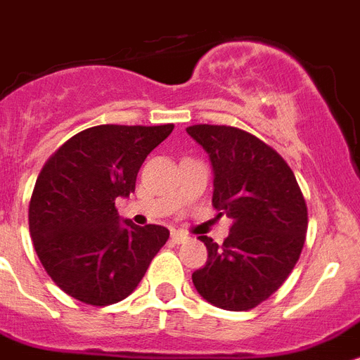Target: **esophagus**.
<instances>
[{
	"label": "esophagus",
	"instance_id": "34e87169",
	"mask_svg": "<svg viewBox=\"0 0 360 360\" xmlns=\"http://www.w3.org/2000/svg\"><path fill=\"white\" fill-rule=\"evenodd\" d=\"M188 234H185V232H181V231H174L172 232V241L174 243H185V241H188Z\"/></svg>",
	"mask_w": 360,
	"mask_h": 360
}]
</instances>
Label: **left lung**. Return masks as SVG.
I'll use <instances>...</instances> for the list:
<instances>
[{
  "instance_id": "left-lung-1",
  "label": "left lung",
  "mask_w": 360,
  "mask_h": 360,
  "mask_svg": "<svg viewBox=\"0 0 360 360\" xmlns=\"http://www.w3.org/2000/svg\"><path fill=\"white\" fill-rule=\"evenodd\" d=\"M214 166L212 207L232 217L221 245H207L203 269L192 274L201 297L229 311H249L280 289L300 258L307 205L297 177L273 148L234 126L186 128Z\"/></svg>"
}]
</instances>
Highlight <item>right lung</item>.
<instances>
[{"instance_id":"right-lung-1","label":"right lung","mask_w":360,"mask_h":360,"mask_svg":"<svg viewBox=\"0 0 360 360\" xmlns=\"http://www.w3.org/2000/svg\"><path fill=\"white\" fill-rule=\"evenodd\" d=\"M174 124H101L72 135L41 168L29 231L41 265L69 297L110 306L134 292L170 231L119 221L115 201L135 190L139 168Z\"/></svg>"}]
</instances>
